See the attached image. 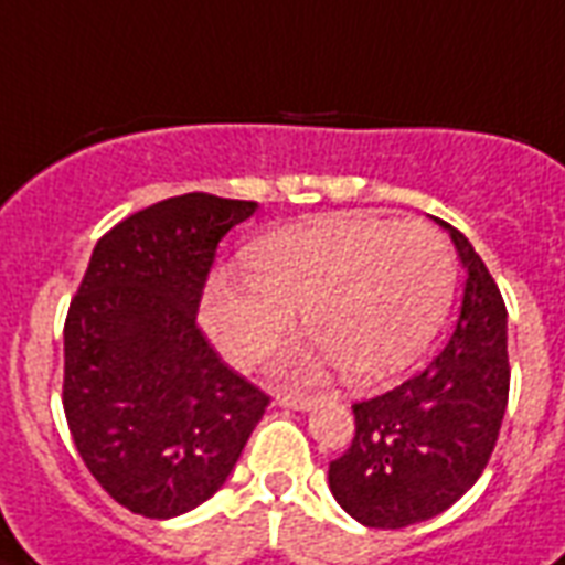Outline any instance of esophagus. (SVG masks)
<instances>
[{
    "mask_svg": "<svg viewBox=\"0 0 565 565\" xmlns=\"http://www.w3.org/2000/svg\"><path fill=\"white\" fill-rule=\"evenodd\" d=\"M275 402L281 404V407H290V411H310L317 398L313 395H299V393H281Z\"/></svg>",
    "mask_w": 565,
    "mask_h": 565,
    "instance_id": "esophagus-1",
    "label": "esophagus"
}]
</instances>
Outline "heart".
<instances>
[{"mask_svg":"<svg viewBox=\"0 0 565 565\" xmlns=\"http://www.w3.org/2000/svg\"><path fill=\"white\" fill-rule=\"evenodd\" d=\"M248 278L220 275L204 292V326L237 366H255L296 328L317 349L290 363L313 375L340 363L370 381L402 370L430 343L455 292V257L425 222L377 216L328 220L275 231L246 248Z\"/></svg>","mask_w":565,"mask_h":565,"instance_id":"1","label":"heart"}]
</instances>
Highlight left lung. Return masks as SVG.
Returning a JSON list of instances; mask_svg holds the SVG:
<instances>
[{"label":"left lung","instance_id":"1","mask_svg":"<svg viewBox=\"0 0 565 565\" xmlns=\"http://www.w3.org/2000/svg\"><path fill=\"white\" fill-rule=\"evenodd\" d=\"M460 317L443 352L386 393L352 404L354 439L328 466L337 504L366 527H407L448 510L490 463L508 411V308L472 243Z\"/></svg>","mask_w":565,"mask_h":565}]
</instances>
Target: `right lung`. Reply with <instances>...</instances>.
Segmentation results:
<instances>
[{
  "mask_svg": "<svg viewBox=\"0 0 565 565\" xmlns=\"http://www.w3.org/2000/svg\"><path fill=\"white\" fill-rule=\"evenodd\" d=\"M257 202L184 193L96 243L64 326V413L110 499L172 519L220 490L269 395L213 352L195 310L220 239Z\"/></svg>",
  "mask_w": 565,
  "mask_h": 565,
  "instance_id": "add662e5",
  "label": "right lung"
}]
</instances>
